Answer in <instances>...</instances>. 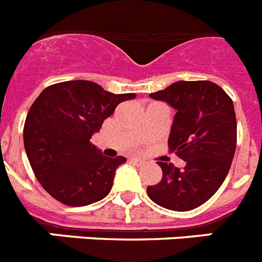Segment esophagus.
<instances>
[{
	"mask_svg": "<svg viewBox=\"0 0 262 262\" xmlns=\"http://www.w3.org/2000/svg\"><path fill=\"white\" fill-rule=\"evenodd\" d=\"M131 161H133V163L135 164V165H138V166L143 165V164L145 163L144 160H143V159H138V157H133V159H131Z\"/></svg>",
	"mask_w": 262,
	"mask_h": 262,
	"instance_id": "obj_1",
	"label": "esophagus"
}]
</instances>
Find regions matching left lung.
I'll return each mask as SVG.
<instances>
[{"label":"left lung","instance_id":"left-lung-1","mask_svg":"<svg viewBox=\"0 0 262 262\" xmlns=\"http://www.w3.org/2000/svg\"><path fill=\"white\" fill-rule=\"evenodd\" d=\"M149 97L176 110L168 144L186 165L157 161L163 178L147 187L148 196L164 209L189 211L209 201L228 174L236 149L232 99L211 81H177Z\"/></svg>","mask_w":262,"mask_h":262}]
</instances>
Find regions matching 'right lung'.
<instances>
[{"instance_id":"add662e5","label":"right lung","mask_w":262,"mask_h":262,"mask_svg":"<svg viewBox=\"0 0 262 262\" xmlns=\"http://www.w3.org/2000/svg\"><path fill=\"white\" fill-rule=\"evenodd\" d=\"M135 93L114 94L93 81L46 88L30 107L23 128L27 159L50 195L68 206H88L110 193L123 156H103L90 139L103 120Z\"/></svg>"}]
</instances>
